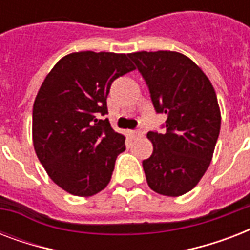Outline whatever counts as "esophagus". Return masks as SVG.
<instances>
[{
  "label": "esophagus",
  "mask_w": 250,
  "mask_h": 250,
  "mask_svg": "<svg viewBox=\"0 0 250 250\" xmlns=\"http://www.w3.org/2000/svg\"><path fill=\"white\" fill-rule=\"evenodd\" d=\"M128 135L131 139H136V137L141 136V135H143V132H141V131H136V129H129Z\"/></svg>",
  "instance_id": "1"
}]
</instances>
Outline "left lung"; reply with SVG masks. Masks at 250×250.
Instances as JSON below:
<instances>
[{
  "instance_id": "left-lung-1",
  "label": "left lung",
  "mask_w": 250,
  "mask_h": 250,
  "mask_svg": "<svg viewBox=\"0 0 250 250\" xmlns=\"http://www.w3.org/2000/svg\"><path fill=\"white\" fill-rule=\"evenodd\" d=\"M149 88L153 106L166 115L164 133L149 131L153 153L143 161L148 186L164 196L189 192L213 158L221 111L213 85L201 68L170 50L128 54Z\"/></svg>"
}]
</instances>
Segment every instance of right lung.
Masks as SVG:
<instances>
[{
    "instance_id": "1",
    "label": "right lung",
    "mask_w": 250,
    "mask_h": 250,
    "mask_svg": "<svg viewBox=\"0 0 250 250\" xmlns=\"http://www.w3.org/2000/svg\"><path fill=\"white\" fill-rule=\"evenodd\" d=\"M135 68L127 54L71 53L41 84L33 104V146L50 179L68 193L88 197L109 184L125 139L100 117L107 114L114 80Z\"/></svg>"
}]
</instances>
